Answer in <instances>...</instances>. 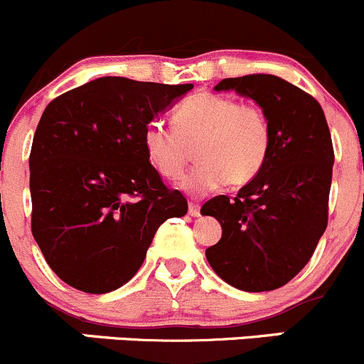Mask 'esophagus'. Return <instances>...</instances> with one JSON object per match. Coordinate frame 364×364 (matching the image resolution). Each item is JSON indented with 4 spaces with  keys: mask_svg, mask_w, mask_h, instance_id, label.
Here are the masks:
<instances>
[{
    "mask_svg": "<svg viewBox=\"0 0 364 364\" xmlns=\"http://www.w3.org/2000/svg\"><path fill=\"white\" fill-rule=\"evenodd\" d=\"M188 215L200 216V205L197 204V203H190L188 204Z\"/></svg>",
    "mask_w": 364,
    "mask_h": 364,
    "instance_id": "obj_1",
    "label": "esophagus"
}]
</instances>
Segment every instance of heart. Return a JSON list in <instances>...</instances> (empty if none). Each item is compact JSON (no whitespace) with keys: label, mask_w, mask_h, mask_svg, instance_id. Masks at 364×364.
<instances>
[{"label":"heart","mask_w":364,"mask_h":364,"mask_svg":"<svg viewBox=\"0 0 364 364\" xmlns=\"http://www.w3.org/2000/svg\"><path fill=\"white\" fill-rule=\"evenodd\" d=\"M174 128L151 123L144 130V149L153 167L167 179H179L196 148L199 165L181 186L204 196L222 185L243 186L253 181L271 151V124L253 104L215 93H197L174 114Z\"/></svg>","instance_id":"b5f03b06"}]
</instances>
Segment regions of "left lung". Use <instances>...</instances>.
<instances>
[{"label":"left lung","mask_w":364,"mask_h":364,"mask_svg":"<svg viewBox=\"0 0 364 364\" xmlns=\"http://www.w3.org/2000/svg\"><path fill=\"white\" fill-rule=\"evenodd\" d=\"M255 100L271 124L266 165L234 199L216 196L203 205L222 237L205 250L216 274L247 292L274 291L306 266L328 227L331 134L311 95L269 73L223 79L215 91Z\"/></svg>","instance_id":"left-lung-1"}]
</instances>
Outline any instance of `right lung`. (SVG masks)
I'll use <instances>...</instances> for the list:
<instances>
[{
	"mask_svg": "<svg viewBox=\"0 0 364 364\" xmlns=\"http://www.w3.org/2000/svg\"><path fill=\"white\" fill-rule=\"evenodd\" d=\"M192 87L100 77L46 107L29 155L31 232L70 287L119 289L161 223L186 215L183 193L149 164L144 130Z\"/></svg>",
	"mask_w": 364,
	"mask_h": 364,
	"instance_id": "add662e5",
	"label": "right lung"
}]
</instances>
